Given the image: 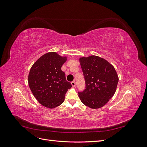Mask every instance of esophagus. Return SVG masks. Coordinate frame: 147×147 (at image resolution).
<instances>
[{
    "instance_id": "obj_1",
    "label": "esophagus",
    "mask_w": 147,
    "mask_h": 147,
    "mask_svg": "<svg viewBox=\"0 0 147 147\" xmlns=\"http://www.w3.org/2000/svg\"><path fill=\"white\" fill-rule=\"evenodd\" d=\"M71 84H72V86H73V87H75V81H73V82H71Z\"/></svg>"
}]
</instances>
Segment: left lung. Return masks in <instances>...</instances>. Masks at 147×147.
I'll return each instance as SVG.
<instances>
[{"instance_id":"8db88e82","label":"left lung","mask_w":147,"mask_h":147,"mask_svg":"<svg viewBox=\"0 0 147 147\" xmlns=\"http://www.w3.org/2000/svg\"><path fill=\"white\" fill-rule=\"evenodd\" d=\"M85 89L78 92L82 103L91 109L105 105L114 95L118 83L117 73L112 65L96 56L80 58Z\"/></svg>"}]
</instances>
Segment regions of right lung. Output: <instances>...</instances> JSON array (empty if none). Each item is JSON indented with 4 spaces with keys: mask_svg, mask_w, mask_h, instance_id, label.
I'll return each mask as SVG.
<instances>
[{
    "mask_svg": "<svg viewBox=\"0 0 147 147\" xmlns=\"http://www.w3.org/2000/svg\"><path fill=\"white\" fill-rule=\"evenodd\" d=\"M67 60L55 52L43 55L31 67L28 77L29 86L40 104L53 109L60 105L72 84L66 80L61 67Z\"/></svg>",
    "mask_w": 147,
    "mask_h": 147,
    "instance_id": "obj_1",
    "label": "right lung"
}]
</instances>
